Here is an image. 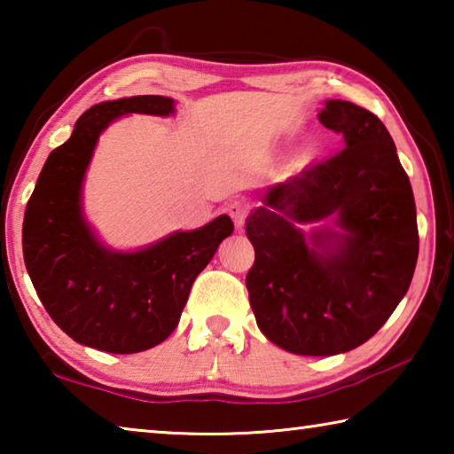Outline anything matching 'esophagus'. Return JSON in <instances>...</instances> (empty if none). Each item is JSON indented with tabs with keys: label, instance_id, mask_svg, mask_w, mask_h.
Masks as SVG:
<instances>
[{
	"label": "esophagus",
	"instance_id": "esophagus-1",
	"mask_svg": "<svg viewBox=\"0 0 454 454\" xmlns=\"http://www.w3.org/2000/svg\"><path fill=\"white\" fill-rule=\"evenodd\" d=\"M228 214H230V218L234 220L236 230H242L246 224V218H248V214H250V206L246 204L244 200H234V202L228 206Z\"/></svg>",
	"mask_w": 454,
	"mask_h": 454
}]
</instances>
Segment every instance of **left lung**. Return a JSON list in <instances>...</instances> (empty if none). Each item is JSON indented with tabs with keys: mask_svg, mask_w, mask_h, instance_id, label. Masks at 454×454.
I'll return each mask as SVG.
<instances>
[{
	"mask_svg": "<svg viewBox=\"0 0 454 454\" xmlns=\"http://www.w3.org/2000/svg\"><path fill=\"white\" fill-rule=\"evenodd\" d=\"M318 120L347 148L266 190L246 220L256 254L246 288L258 328L304 356L340 355L379 333L419 258L417 206L388 129L342 99H328ZM328 215L341 232L315 233L309 247L295 222Z\"/></svg>",
	"mask_w": 454,
	"mask_h": 454,
	"instance_id": "1",
	"label": "left lung"
}]
</instances>
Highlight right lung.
I'll use <instances>...</instances> for the list:
<instances>
[{"instance_id": "obj_1", "label": "right lung", "mask_w": 454, "mask_h": 454, "mask_svg": "<svg viewBox=\"0 0 454 454\" xmlns=\"http://www.w3.org/2000/svg\"><path fill=\"white\" fill-rule=\"evenodd\" d=\"M136 112L168 116L174 102L134 96L90 107L45 160L24 216V260L43 309L75 342L114 355L148 350L174 333L196 276L234 230L218 216L126 254L96 240L82 216L83 174L102 129Z\"/></svg>"}]
</instances>
